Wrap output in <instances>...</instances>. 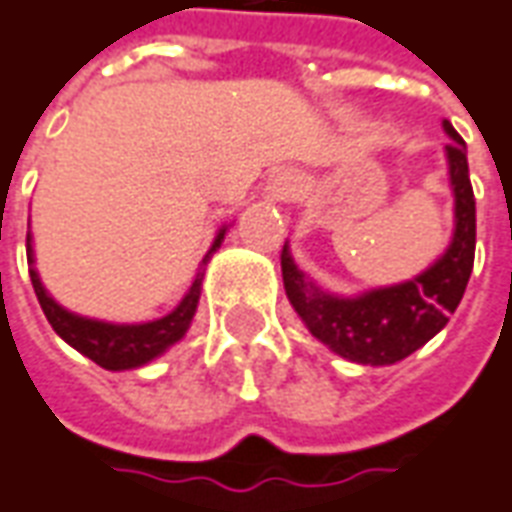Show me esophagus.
Segmentation results:
<instances>
[{
  "instance_id": "1",
  "label": "esophagus",
  "mask_w": 512,
  "mask_h": 512,
  "mask_svg": "<svg viewBox=\"0 0 512 512\" xmlns=\"http://www.w3.org/2000/svg\"><path fill=\"white\" fill-rule=\"evenodd\" d=\"M270 189H273V197H276V200H290V197L298 192V178H295L292 172H278Z\"/></svg>"
}]
</instances>
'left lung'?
I'll use <instances>...</instances> for the list:
<instances>
[{
    "label": "left lung",
    "mask_w": 512,
    "mask_h": 512,
    "mask_svg": "<svg viewBox=\"0 0 512 512\" xmlns=\"http://www.w3.org/2000/svg\"><path fill=\"white\" fill-rule=\"evenodd\" d=\"M451 136L446 144L449 175L454 186V239L446 256L424 276L407 284L368 292L359 298H334L306 281L287 248L281 250L284 290L295 312L320 343L340 357L362 365H393L429 343L463 301L465 284L474 270L477 248V203L468 178L465 142L451 122H443Z\"/></svg>",
    "instance_id": "1"
}]
</instances>
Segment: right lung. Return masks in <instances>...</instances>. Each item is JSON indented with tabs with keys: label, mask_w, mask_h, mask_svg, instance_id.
Here are the masks:
<instances>
[{
	"label": "right lung",
	"mask_w": 512,
	"mask_h": 512,
	"mask_svg": "<svg viewBox=\"0 0 512 512\" xmlns=\"http://www.w3.org/2000/svg\"><path fill=\"white\" fill-rule=\"evenodd\" d=\"M222 236H225V231H220V236L214 239L211 250L220 248ZM27 242H30V236H27ZM206 259H203V264H206ZM27 264H30L33 290L38 295L44 315H47L49 326L58 331L72 348L86 354L88 359H94L105 370L139 368V365L150 362L158 354H164L172 343H178L189 329L192 317H195L197 301H200V284H203V273H197L195 284L189 287L186 298L172 315L153 320V323H139V326H114V323H100V320H86V317L72 315V312H66L52 301L47 290L41 287L38 273L33 270V250H30V245H27Z\"/></svg>",
	"instance_id": "obj_1"
}]
</instances>
